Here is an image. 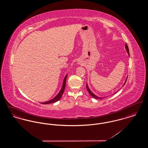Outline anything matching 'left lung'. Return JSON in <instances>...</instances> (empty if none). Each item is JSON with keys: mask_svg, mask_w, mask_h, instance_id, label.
<instances>
[{"mask_svg": "<svg viewBox=\"0 0 148 148\" xmlns=\"http://www.w3.org/2000/svg\"><path fill=\"white\" fill-rule=\"evenodd\" d=\"M125 49H126V50L127 51V54H128V55L129 56H130L129 55V48H128V46H127V43L125 44ZM127 79H126V80H125V83H124V84L123 85V86L125 84V83H126V82H127ZM86 89H87V90H88V92H89V93L90 94V95L92 96V97H93L95 99H101L102 98H99V97H98L97 96H96L95 94H94L92 92V91H90V90L89 89V87H88V85L86 84ZM116 93V92H115ZM115 94V93H114Z\"/></svg>", "mask_w": 148, "mask_h": 148, "instance_id": "1", "label": "left lung"}]
</instances>
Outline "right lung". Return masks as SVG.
I'll list each match as a JSON object with an SVG mask.
<instances>
[{"mask_svg":"<svg viewBox=\"0 0 148 148\" xmlns=\"http://www.w3.org/2000/svg\"><path fill=\"white\" fill-rule=\"evenodd\" d=\"M67 75H66L65 76V77H64V79L63 83V86L62 87V89L60 90V91L59 92L58 94V95H56V97H54V98L50 100H49L48 101H46V102H44V103H42V104H50V103H55L57 101H58L59 100H60V98H62V95L63 94L64 92V89H65V85H66V77H67Z\"/></svg>","mask_w":148,"mask_h":148,"instance_id":"add662e5","label":"right lung"}]
</instances>
